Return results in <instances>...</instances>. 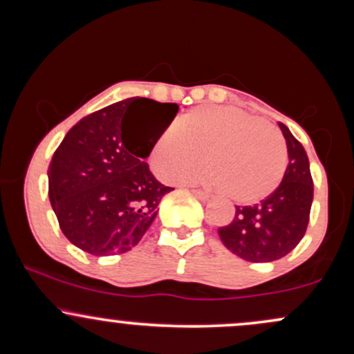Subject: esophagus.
I'll return each mask as SVG.
<instances>
[{
  "label": "esophagus",
  "instance_id": "esophagus-1",
  "mask_svg": "<svg viewBox=\"0 0 354 354\" xmlns=\"http://www.w3.org/2000/svg\"><path fill=\"white\" fill-rule=\"evenodd\" d=\"M193 193L196 194V196L200 198L201 201H208V200H209V194L206 193V191H203V189H193Z\"/></svg>",
  "mask_w": 354,
  "mask_h": 354
}]
</instances>
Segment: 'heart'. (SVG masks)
<instances>
[{
  "mask_svg": "<svg viewBox=\"0 0 354 354\" xmlns=\"http://www.w3.org/2000/svg\"><path fill=\"white\" fill-rule=\"evenodd\" d=\"M208 171L230 200L253 205L278 188L286 169V146L278 129L236 106H200L168 126L153 145L154 171L186 183Z\"/></svg>",
  "mask_w": 354,
  "mask_h": 354,
  "instance_id": "heart-1",
  "label": "heart"
}]
</instances>
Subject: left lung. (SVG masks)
Listing matches in <instances>:
<instances>
[{"label":"left lung","instance_id":"8db88e82","mask_svg":"<svg viewBox=\"0 0 354 354\" xmlns=\"http://www.w3.org/2000/svg\"><path fill=\"white\" fill-rule=\"evenodd\" d=\"M290 163L279 186L253 206H236L233 221L218 230L233 254L251 263L281 259L301 241L310 223L313 178L303 145L279 123Z\"/></svg>","mask_w":354,"mask_h":354}]
</instances>
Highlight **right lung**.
<instances>
[{"mask_svg":"<svg viewBox=\"0 0 354 354\" xmlns=\"http://www.w3.org/2000/svg\"><path fill=\"white\" fill-rule=\"evenodd\" d=\"M176 103L128 98L78 121L48 168V196L59 228L93 256L121 254L140 243L173 188L146 163Z\"/></svg>","mask_w":354,"mask_h":354,"instance_id":"right-lung-1","label":"right lung"}]
</instances>
